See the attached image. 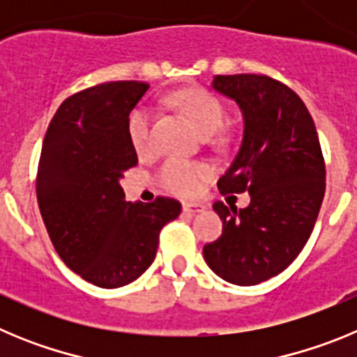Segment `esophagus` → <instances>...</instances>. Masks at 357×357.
Masks as SVG:
<instances>
[{"label": "esophagus", "mask_w": 357, "mask_h": 357, "mask_svg": "<svg viewBox=\"0 0 357 357\" xmlns=\"http://www.w3.org/2000/svg\"><path fill=\"white\" fill-rule=\"evenodd\" d=\"M182 209H184V213L195 214V213H202V211L206 209V206L197 204V202H184V204H182Z\"/></svg>", "instance_id": "esophagus-1"}]
</instances>
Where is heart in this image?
<instances>
[{
    "label": "heart",
    "instance_id": "1",
    "mask_svg": "<svg viewBox=\"0 0 357 357\" xmlns=\"http://www.w3.org/2000/svg\"><path fill=\"white\" fill-rule=\"evenodd\" d=\"M172 103L182 114L193 123L202 135H213L223 127L225 107L220 98L202 87L176 91L172 94ZM127 134L132 148L137 153H148L153 143V118L146 107H135L127 118ZM213 176V168L204 162L169 159L157 172V182L160 188L178 197H197L204 184Z\"/></svg>",
    "mask_w": 357,
    "mask_h": 357
}]
</instances>
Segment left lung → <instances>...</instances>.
I'll return each instance as SVG.
<instances>
[{"instance_id": "1", "label": "left lung", "mask_w": 357, "mask_h": 357, "mask_svg": "<svg viewBox=\"0 0 357 357\" xmlns=\"http://www.w3.org/2000/svg\"><path fill=\"white\" fill-rule=\"evenodd\" d=\"M213 87L245 119L218 189L248 191L250 204L238 211L214 202L223 232L204 247V259L227 282L254 286L286 270L307 243L326 195V160L313 118L288 85L266 75H218Z\"/></svg>"}]
</instances>
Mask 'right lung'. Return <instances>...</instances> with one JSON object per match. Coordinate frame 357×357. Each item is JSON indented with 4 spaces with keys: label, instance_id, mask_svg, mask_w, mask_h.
<instances>
[{
    "label": "right lung",
    "instance_id": "right-lung-1",
    "mask_svg": "<svg viewBox=\"0 0 357 357\" xmlns=\"http://www.w3.org/2000/svg\"><path fill=\"white\" fill-rule=\"evenodd\" d=\"M150 85L107 82L64 100L50 123L37 168V202L66 266L100 288H119L153 263L162 227L181 202H125L119 178L137 164L127 118Z\"/></svg>",
    "mask_w": 357,
    "mask_h": 357
}]
</instances>
